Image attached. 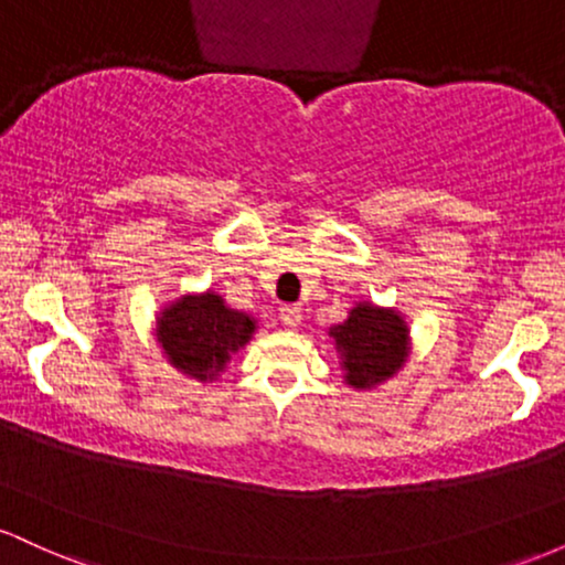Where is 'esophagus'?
I'll return each mask as SVG.
<instances>
[{"label":"esophagus","instance_id":"34e87169","mask_svg":"<svg viewBox=\"0 0 565 565\" xmlns=\"http://www.w3.org/2000/svg\"><path fill=\"white\" fill-rule=\"evenodd\" d=\"M278 319H281L284 327L297 329L302 323V310L297 308V305H281V308H278Z\"/></svg>","mask_w":565,"mask_h":565}]
</instances>
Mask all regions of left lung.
<instances>
[{
	"label": "left lung",
	"mask_w": 565,
	"mask_h": 565,
	"mask_svg": "<svg viewBox=\"0 0 565 565\" xmlns=\"http://www.w3.org/2000/svg\"><path fill=\"white\" fill-rule=\"evenodd\" d=\"M340 355L342 380L355 391H372L401 372L412 350L404 316L395 308L355 302L348 319L329 327Z\"/></svg>",
	"instance_id": "obj_1"
}]
</instances>
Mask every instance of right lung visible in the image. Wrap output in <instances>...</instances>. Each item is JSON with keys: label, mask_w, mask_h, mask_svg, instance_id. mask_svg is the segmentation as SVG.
<instances>
[{"label": "right lung", "mask_w": 565, "mask_h": 565, "mask_svg": "<svg viewBox=\"0 0 565 565\" xmlns=\"http://www.w3.org/2000/svg\"><path fill=\"white\" fill-rule=\"evenodd\" d=\"M255 332L257 321L244 310L228 308L212 289L180 295L157 316L161 353L180 374L196 382H215Z\"/></svg>", "instance_id": "right-lung-1"}]
</instances>
